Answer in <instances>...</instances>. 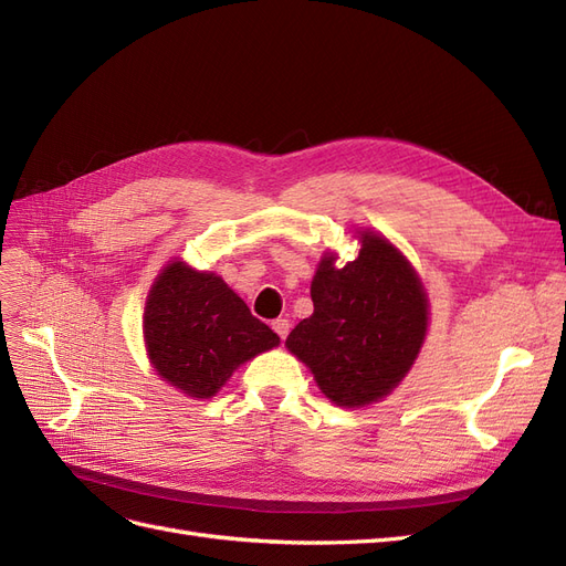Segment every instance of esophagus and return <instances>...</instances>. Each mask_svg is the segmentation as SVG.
<instances>
[{
  "label": "esophagus",
  "instance_id": "34e87169",
  "mask_svg": "<svg viewBox=\"0 0 566 566\" xmlns=\"http://www.w3.org/2000/svg\"><path fill=\"white\" fill-rule=\"evenodd\" d=\"M271 328L276 331V335H279L281 339H285L287 333H290V323H287V318H276V321L271 323Z\"/></svg>",
  "mask_w": 566,
  "mask_h": 566
}]
</instances>
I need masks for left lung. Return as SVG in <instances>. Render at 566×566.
Here are the masks:
<instances>
[{
    "instance_id": "8db88e82",
    "label": "left lung",
    "mask_w": 566,
    "mask_h": 566,
    "mask_svg": "<svg viewBox=\"0 0 566 566\" xmlns=\"http://www.w3.org/2000/svg\"><path fill=\"white\" fill-rule=\"evenodd\" d=\"M314 314L285 345L312 368L337 406H366L401 382L427 331V295L416 271L385 238L364 231L361 252L342 269L323 256L312 281Z\"/></svg>"
}]
</instances>
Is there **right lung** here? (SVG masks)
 I'll list each match as a JSON object with an SVG mask.
<instances>
[{
  "label": "right lung",
  "mask_w": 566,
  "mask_h": 566,
  "mask_svg": "<svg viewBox=\"0 0 566 566\" xmlns=\"http://www.w3.org/2000/svg\"><path fill=\"white\" fill-rule=\"evenodd\" d=\"M144 337L158 375L196 399L214 397L238 366L281 342L224 281L184 262L153 283Z\"/></svg>",
  "instance_id": "1"
}]
</instances>
